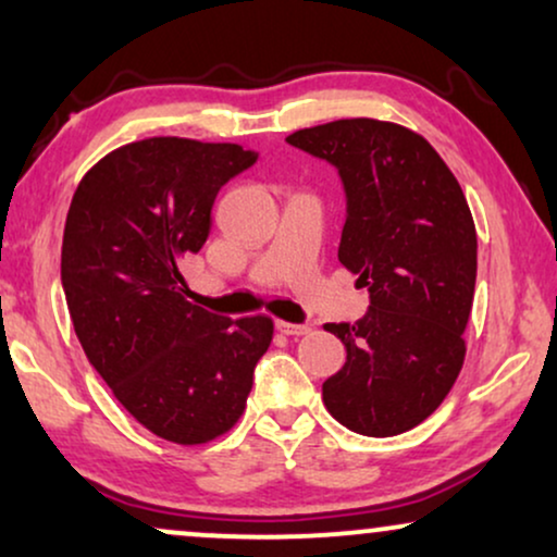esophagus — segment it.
Masks as SVG:
<instances>
[{"instance_id": "esophagus-1", "label": "esophagus", "mask_w": 557, "mask_h": 557, "mask_svg": "<svg viewBox=\"0 0 557 557\" xmlns=\"http://www.w3.org/2000/svg\"><path fill=\"white\" fill-rule=\"evenodd\" d=\"M276 330L281 334H286V337H301V334H309L311 326L309 324H292V322H276Z\"/></svg>"}]
</instances>
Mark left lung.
I'll return each mask as SVG.
<instances>
[{
  "label": "left lung",
  "mask_w": 557,
  "mask_h": 557,
  "mask_svg": "<svg viewBox=\"0 0 557 557\" xmlns=\"http://www.w3.org/2000/svg\"><path fill=\"white\" fill-rule=\"evenodd\" d=\"M330 162L345 189L339 261L368 286L355 324H324L347 349L324 380L330 413L362 436H395L441 406L463 364L476 231L459 182L423 136L342 119L286 136Z\"/></svg>",
  "instance_id": "obj_1"
}]
</instances>
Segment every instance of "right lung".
Returning a JSON list of instances; mask_svg holds the SVG:
<instances>
[{"label":"right lung","mask_w":557,"mask_h":557,"mask_svg":"<svg viewBox=\"0 0 557 557\" xmlns=\"http://www.w3.org/2000/svg\"><path fill=\"white\" fill-rule=\"evenodd\" d=\"M256 159L238 144L134 141L81 180L67 210L60 281L83 352L144 429L182 446L233 429L273 337L263 314L195 307L180 271L208 240L220 187Z\"/></svg>","instance_id":"add662e5"}]
</instances>
